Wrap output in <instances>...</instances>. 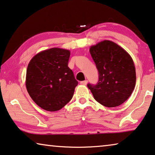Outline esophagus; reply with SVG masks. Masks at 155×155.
<instances>
[{
    "mask_svg": "<svg viewBox=\"0 0 155 155\" xmlns=\"http://www.w3.org/2000/svg\"><path fill=\"white\" fill-rule=\"evenodd\" d=\"M87 82H88V81H87V80H84V81L80 82V84H82V85H87Z\"/></svg>",
    "mask_w": 155,
    "mask_h": 155,
    "instance_id": "34e87169",
    "label": "esophagus"
}]
</instances>
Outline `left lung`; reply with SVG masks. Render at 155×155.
I'll return each mask as SVG.
<instances>
[{
    "instance_id": "obj_1",
    "label": "left lung",
    "mask_w": 155,
    "mask_h": 155,
    "mask_svg": "<svg viewBox=\"0 0 155 155\" xmlns=\"http://www.w3.org/2000/svg\"><path fill=\"white\" fill-rule=\"evenodd\" d=\"M89 51L99 74L97 84H87L94 98L105 107L122 104L136 85V69L131 56L110 40L91 46Z\"/></svg>"
}]
</instances>
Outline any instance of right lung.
<instances>
[{
  "instance_id": "1",
  "label": "right lung",
  "mask_w": 155,
  "mask_h": 155,
  "mask_svg": "<svg viewBox=\"0 0 155 155\" xmlns=\"http://www.w3.org/2000/svg\"><path fill=\"white\" fill-rule=\"evenodd\" d=\"M71 52L51 48L32 58L26 71V87L33 101L48 111H57L73 98L78 82L68 64Z\"/></svg>"
}]
</instances>
